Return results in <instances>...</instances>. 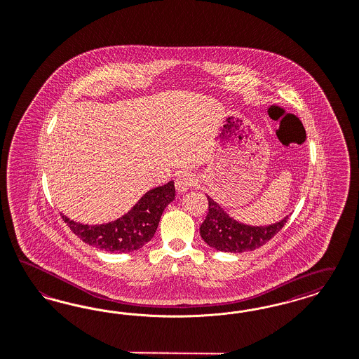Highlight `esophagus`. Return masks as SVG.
Instances as JSON below:
<instances>
[{
    "label": "esophagus",
    "instance_id": "1",
    "mask_svg": "<svg viewBox=\"0 0 359 359\" xmlns=\"http://www.w3.org/2000/svg\"><path fill=\"white\" fill-rule=\"evenodd\" d=\"M196 184V179L192 173L189 172H180L176 176V180H175V187H176V191L179 194H184L189 188Z\"/></svg>",
    "mask_w": 359,
    "mask_h": 359
}]
</instances>
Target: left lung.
Wrapping results in <instances>:
<instances>
[{
	"label": "left lung",
	"instance_id": "8db88e82",
	"mask_svg": "<svg viewBox=\"0 0 359 359\" xmlns=\"http://www.w3.org/2000/svg\"><path fill=\"white\" fill-rule=\"evenodd\" d=\"M208 198V215L200 225L201 238L216 250L243 253L266 244L287 222L289 216L269 225H249L231 217L213 198Z\"/></svg>",
	"mask_w": 359,
	"mask_h": 359
}]
</instances>
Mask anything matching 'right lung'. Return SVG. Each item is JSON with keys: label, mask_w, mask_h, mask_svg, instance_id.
Here are the masks:
<instances>
[{"label": "right lung", "mask_w": 359, "mask_h": 359, "mask_svg": "<svg viewBox=\"0 0 359 359\" xmlns=\"http://www.w3.org/2000/svg\"><path fill=\"white\" fill-rule=\"evenodd\" d=\"M173 182L155 187L137 200L135 205L109 223L82 224L62 215L65 223L91 247L111 253H127L146 245L154 237L165 207L175 198Z\"/></svg>", "instance_id": "1"}]
</instances>
